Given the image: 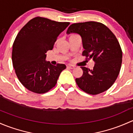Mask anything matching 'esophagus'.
<instances>
[{"mask_svg": "<svg viewBox=\"0 0 133 133\" xmlns=\"http://www.w3.org/2000/svg\"><path fill=\"white\" fill-rule=\"evenodd\" d=\"M67 68H70V69H73V68H74V66L72 65H67Z\"/></svg>", "mask_w": 133, "mask_h": 133, "instance_id": "34e87169", "label": "esophagus"}]
</instances>
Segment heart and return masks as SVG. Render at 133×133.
Here are the masks:
<instances>
[{
  "instance_id": "obj_1",
  "label": "heart",
  "mask_w": 133,
  "mask_h": 133,
  "mask_svg": "<svg viewBox=\"0 0 133 133\" xmlns=\"http://www.w3.org/2000/svg\"><path fill=\"white\" fill-rule=\"evenodd\" d=\"M74 36V35H71V36H70V37H72V36Z\"/></svg>"
}]
</instances>
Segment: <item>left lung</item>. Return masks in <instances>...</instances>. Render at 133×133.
Instances as JSON below:
<instances>
[{"mask_svg": "<svg viewBox=\"0 0 133 133\" xmlns=\"http://www.w3.org/2000/svg\"><path fill=\"white\" fill-rule=\"evenodd\" d=\"M76 33L82 38L83 55L95 62L93 69L81 66L83 76L76 79L86 93L97 95L108 90L117 79L121 68L122 52L114 34L96 22L76 23L69 26L66 34Z\"/></svg>", "mask_w": 133, "mask_h": 133, "instance_id": "1", "label": "left lung"}]
</instances>
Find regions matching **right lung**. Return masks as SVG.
<instances>
[{
	"label": "right lung",
	"mask_w": 133,
	"mask_h": 133,
	"mask_svg": "<svg viewBox=\"0 0 133 133\" xmlns=\"http://www.w3.org/2000/svg\"><path fill=\"white\" fill-rule=\"evenodd\" d=\"M42 17L31 19L16 36L13 45L12 61L20 83L27 90L44 94L55 87L64 64L56 66L45 60L59 35L69 25Z\"/></svg>",
	"instance_id": "add662e5"
}]
</instances>
